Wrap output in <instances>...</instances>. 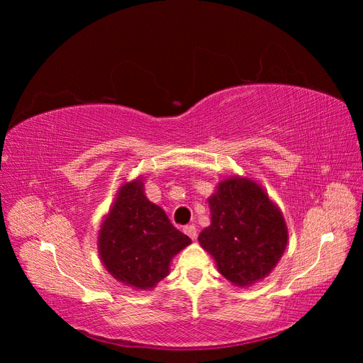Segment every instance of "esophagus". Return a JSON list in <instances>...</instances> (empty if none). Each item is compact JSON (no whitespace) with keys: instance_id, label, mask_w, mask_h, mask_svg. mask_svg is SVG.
Wrapping results in <instances>:
<instances>
[{"instance_id":"34e87169","label":"esophagus","mask_w":363,"mask_h":363,"mask_svg":"<svg viewBox=\"0 0 363 363\" xmlns=\"http://www.w3.org/2000/svg\"><path fill=\"white\" fill-rule=\"evenodd\" d=\"M183 232L188 235L192 240H195L196 239V228H195V225H186L184 228H183Z\"/></svg>"}]
</instances>
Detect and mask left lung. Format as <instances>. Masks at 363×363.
<instances>
[{
	"label": "left lung",
	"mask_w": 363,
	"mask_h": 363,
	"mask_svg": "<svg viewBox=\"0 0 363 363\" xmlns=\"http://www.w3.org/2000/svg\"><path fill=\"white\" fill-rule=\"evenodd\" d=\"M211 224L199 242L218 271L238 288L268 277L288 245L284 216L265 188L248 175H228L208 196Z\"/></svg>",
	"instance_id": "8db88e82"
}]
</instances>
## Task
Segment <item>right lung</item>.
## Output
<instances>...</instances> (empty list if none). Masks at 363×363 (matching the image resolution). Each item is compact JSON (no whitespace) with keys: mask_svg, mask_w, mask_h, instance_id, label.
Here are the masks:
<instances>
[{"mask_svg":"<svg viewBox=\"0 0 363 363\" xmlns=\"http://www.w3.org/2000/svg\"><path fill=\"white\" fill-rule=\"evenodd\" d=\"M189 244L163 208L147 199L140 175L119 186L96 235L103 267L135 291L155 289L169 274L174 256Z\"/></svg>","mask_w":363,"mask_h":363,"instance_id":"obj_1","label":"right lung"}]
</instances>
